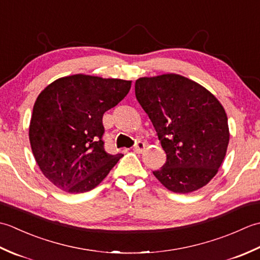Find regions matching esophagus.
Wrapping results in <instances>:
<instances>
[{"label":"esophagus","mask_w":260,"mask_h":260,"mask_svg":"<svg viewBox=\"0 0 260 260\" xmlns=\"http://www.w3.org/2000/svg\"><path fill=\"white\" fill-rule=\"evenodd\" d=\"M144 148H145V144L141 141L136 142V144L134 145V151L136 153H142L143 151H144Z\"/></svg>","instance_id":"34e87169"}]
</instances>
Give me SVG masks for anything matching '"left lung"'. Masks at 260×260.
Segmentation results:
<instances>
[{
  "label": "left lung",
  "instance_id": "1",
  "mask_svg": "<svg viewBox=\"0 0 260 260\" xmlns=\"http://www.w3.org/2000/svg\"><path fill=\"white\" fill-rule=\"evenodd\" d=\"M135 95L167 153V162L153 172L155 178L175 193L208 184L229 143L222 105L198 82L175 74L137 79Z\"/></svg>",
  "mask_w": 260,
  "mask_h": 260
}]
</instances>
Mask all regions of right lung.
<instances>
[{"label": "right lung", "instance_id": "add662e5", "mask_svg": "<svg viewBox=\"0 0 260 260\" xmlns=\"http://www.w3.org/2000/svg\"><path fill=\"white\" fill-rule=\"evenodd\" d=\"M132 81L88 75L59 78L33 106L29 139L46 178L69 193L92 190L123 154L104 148L103 116L131 89Z\"/></svg>", "mask_w": 260, "mask_h": 260}]
</instances>
